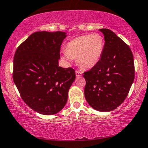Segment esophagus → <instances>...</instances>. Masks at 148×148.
I'll use <instances>...</instances> for the list:
<instances>
[{
    "label": "esophagus",
    "instance_id": "1",
    "mask_svg": "<svg viewBox=\"0 0 148 148\" xmlns=\"http://www.w3.org/2000/svg\"><path fill=\"white\" fill-rule=\"evenodd\" d=\"M76 76H78V77L81 76L82 75V72L80 71V70H76Z\"/></svg>",
    "mask_w": 148,
    "mask_h": 148
}]
</instances>
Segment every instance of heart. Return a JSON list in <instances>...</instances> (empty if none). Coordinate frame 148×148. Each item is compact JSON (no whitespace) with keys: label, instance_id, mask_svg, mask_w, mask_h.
I'll list each match as a JSON object with an SVG mask.
<instances>
[{"label":"heart","instance_id":"b5f03b06","mask_svg":"<svg viewBox=\"0 0 148 148\" xmlns=\"http://www.w3.org/2000/svg\"><path fill=\"white\" fill-rule=\"evenodd\" d=\"M103 49L104 40L101 35H82L68 43L64 56L68 60L78 58V63L81 67L90 69L99 62Z\"/></svg>","mask_w":148,"mask_h":148}]
</instances>
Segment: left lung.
<instances>
[{"instance_id": "1", "label": "left lung", "mask_w": 148, "mask_h": 148, "mask_svg": "<svg viewBox=\"0 0 148 148\" xmlns=\"http://www.w3.org/2000/svg\"><path fill=\"white\" fill-rule=\"evenodd\" d=\"M100 31L105 43L97 65L84 72V96L89 105L97 111L115 109L126 99L135 78V66L130 47L108 29Z\"/></svg>"}]
</instances>
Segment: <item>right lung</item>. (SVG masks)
I'll return each mask as SVG.
<instances>
[{
	"label": "right lung",
	"mask_w": 148,
	"mask_h": 148,
	"mask_svg": "<svg viewBox=\"0 0 148 148\" xmlns=\"http://www.w3.org/2000/svg\"><path fill=\"white\" fill-rule=\"evenodd\" d=\"M62 32L33 33L17 47L12 78L23 101L37 113L51 115L64 107L75 70L58 66Z\"/></svg>",
	"instance_id": "right-lung-1"
}]
</instances>
